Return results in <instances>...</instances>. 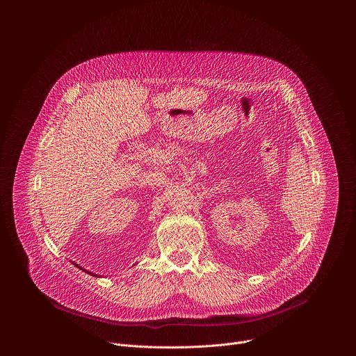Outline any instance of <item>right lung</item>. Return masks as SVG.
I'll return each mask as SVG.
<instances>
[{"label": "right lung", "instance_id": "1", "mask_svg": "<svg viewBox=\"0 0 356 356\" xmlns=\"http://www.w3.org/2000/svg\"><path fill=\"white\" fill-rule=\"evenodd\" d=\"M73 265H74V266H76V268H79V269H80V270H83V272H87V273H88V275H91V276H97V277H99V276H98V275H95V273H92V272H90V270H86V269H84V268H81V266H79V265H77V264H74V262H73Z\"/></svg>", "mask_w": 356, "mask_h": 356}]
</instances>
